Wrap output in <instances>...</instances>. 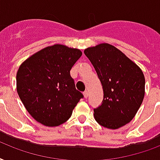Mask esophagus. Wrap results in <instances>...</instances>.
I'll return each instance as SVG.
<instances>
[{
  "label": "esophagus",
  "mask_w": 160,
  "mask_h": 160,
  "mask_svg": "<svg viewBox=\"0 0 160 160\" xmlns=\"http://www.w3.org/2000/svg\"><path fill=\"white\" fill-rule=\"evenodd\" d=\"M83 96L85 98H88V91H85L83 92Z\"/></svg>",
  "instance_id": "esophagus-1"
}]
</instances>
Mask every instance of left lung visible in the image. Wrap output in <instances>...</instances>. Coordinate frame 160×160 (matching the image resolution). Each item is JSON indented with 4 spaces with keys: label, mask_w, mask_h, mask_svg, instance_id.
I'll list each match as a JSON object with an SVG mask.
<instances>
[{
    "label": "left lung",
    "mask_w": 160,
    "mask_h": 160,
    "mask_svg": "<svg viewBox=\"0 0 160 160\" xmlns=\"http://www.w3.org/2000/svg\"><path fill=\"white\" fill-rule=\"evenodd\" d=\"M103 89L101 106L94 118L100 125L117 129L133 119L145 92V78L140 68L124 53L108 43L84 50Z\"/></svg>",
    "instance_id": "8db88e82"
}]
</instances>
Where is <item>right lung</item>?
I'll list each match as a JSON object with an SVG mask.
<instances>
[{
  "label": "right lung",
  "mask_w": 160,
  "mask_h": 160,
  "mask_svg": "<svg viewBox=\"0 0 160 160\" xmlns=\"http://www.w3.org/2000/svg\"><path fill=\"white\" fill-rule=\"evenodd\" d=\"M82 52L55 44L25 60L17 73V90L31 116L48 127L68 120L83 95L70 75Z\"/></svg>",
  "instance_id": "right-lung-1"
}]
</instances>
